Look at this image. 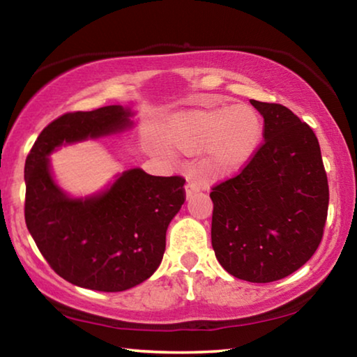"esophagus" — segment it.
I'll use <instances>...</instances> for the list:
<instances>
[{
  "label": "esophagus",
  "instance_id": "34e87169",
  "mask_svg": "<svg viewBox=\"0 0 357 357\" xmlns=\"http://www.w3.org/2000/svg\"><path fill=\"white\" fill-rule=\"evenodd\" d=\"M197 192H200V185L195 184V183H192V181H189V183L185 184V198H187V200H189L192 195H195Z\"/></svg>",
  "mask_w": 357,
  "mask_h": 357
}]
</instances>
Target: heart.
Masks as SVG:
<instances>
[{
	"instance_id": "heart-1",
	"label": "heart",
	"mask_w": 357,
	"mask_h": 357,
	"mask_svg": "<svg viewBox=\"0 0 357 357\" xmlns=\"http://www.w3.org/2000/svg\"><path fill=\"white\" fill-rule=\"evenodd\" d=\"M264 137L261 114L247 104H204L174 113L165 138L181 153L203 149L202 167L213 178L236 173L257 154Z\"/></svg>"
}]
</instances>
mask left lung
<instances>
[{"label":"left lung","instance_id":"obj_1","mask_svg":"<svg viewBox=\"0 0 357 357\" xmlns=\"http://www.w3.org/2000/svg\"><path fill=\"white\" fill-rule=\"evenodd\" d=\"M250 104L264 118V143L238 176L211 192V241L228 274L268 283L293 274L318 249L329 185L309 126L280 104Z\"/></svg>","mask_w":357,"mask_h":357}]
</instances>
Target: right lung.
I'll return each instance as SVG.
<instances>
[{
  "instance_id": "add662e5",
  "label": "right lung",
  "mask_w": 357,
  "mask_h": 357,
  "mask_svg": "<svg viewBox=\"0 0 357 357\" xmlns=\"http://www.w3.org/2000/svg\"><path fill=\"white\" fill-rule=\"evenodd\" d=\"M134 114L123 105L63 114L40 132L26 157L28 231L72 285L116 293L149 279L164 258L167 228L184 204L183 178L153 176L142 168L118 173L84 197L56 183L50 162L56 149L128 132Z\"/></svg>"
}]
</instances>
